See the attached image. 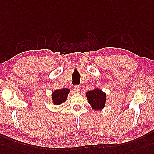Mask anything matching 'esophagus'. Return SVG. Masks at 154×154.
Wrapping results in <instances>:
<instances>
[{"label":"esophagus","instance_id":"obj_1","mask_svg":"<svg viewBox=\"0 0 154 154\" xmlns=\"http://www.w3.org/2000/svg\"><path fill=\"white\" fill-rule=\"evenodd\" d=\"M74 91H75V92H79L80 90V85H74Z\"/></svg>","mask_w":154,"mask_h":154}]
</instances>
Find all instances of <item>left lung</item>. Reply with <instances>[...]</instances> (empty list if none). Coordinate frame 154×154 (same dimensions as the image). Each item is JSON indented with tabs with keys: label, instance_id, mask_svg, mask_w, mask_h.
<instances>
[{
	"label": "left lung",
	"instance_id": "1",
	"mask_svg": "<svg viewBox=\"0 0 154 154\" xmlns=\"http://www.w3.org/2000/svg\"><path fill=\"white\" fill-rule=\"evenodd\" d=\"M88 103L91 104L93 109H103L105 105L106 96L100 89H95L89 91L86 93Z\"/></svg>",
	"mask_w": 154,
	"mask_h": 154
}]
</instances>
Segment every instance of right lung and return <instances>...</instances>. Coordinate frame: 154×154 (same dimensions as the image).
Here are the masks:
<instances>
[{
  "mask_svg": "<svg viewBox=\"0 0 154 154\" xmlns=\"http://www.w3.org/2000/svg\"><path fill=\"white\" fill-rule=\"evenodd\" d=\"M69 92L70 89L67 88H63L54 91V92L52 93V99H53L54 104L59 105L63 102H65Z\"/></svg>",
  "mask_w": 154,
  "mask_h": 154,
  "instance_id": "right-lung-1",
  "label": "right lung"
}]
</instances>
